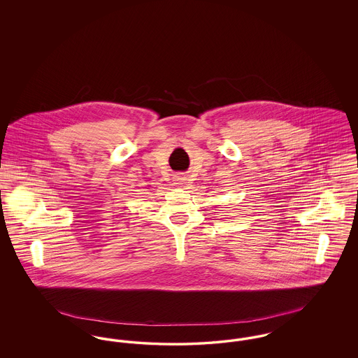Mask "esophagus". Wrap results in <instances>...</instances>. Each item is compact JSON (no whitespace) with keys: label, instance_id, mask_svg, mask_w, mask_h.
<instances>
[{"label":"esophagus","instance_id":"esophagus-1","mask_svg":"<svg viewBox=\"0 0 358 358\" xmlns=\"http://www.w3.org/2000/svg\"><path fill=\"white\" fill-rule=\"evenodd\" d=\"M180 180H181V178H180Z\"/></svg>","mask_w":358,"mask_h":358}]
</instances>
